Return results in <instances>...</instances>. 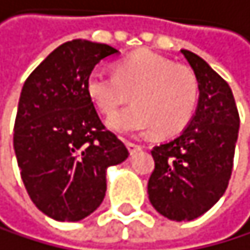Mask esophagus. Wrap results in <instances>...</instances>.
<instances>
[{"label": "esophagus", "mask_w": 250, "mask_h": 250, "mask_svg": "<svg viewBox=\"0 0 250 250\" xmlns=\"http://www.w3.org/2000/svg\"><path fill=\"white\" fill-rule=\"evenodd\" d=\"M126 146H128V149H129V152H131V154H136L137 151L142 149V146L137 145V144H134V142H126Z\"/></svg>", "instance_id": "34e87169"}]
</instances>
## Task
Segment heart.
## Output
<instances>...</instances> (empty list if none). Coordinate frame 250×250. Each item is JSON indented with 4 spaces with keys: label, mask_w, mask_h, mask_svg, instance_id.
Here are the masks:
<instances>
[{
    "label": "heart",
    "mask_w": 250,
    "mask_h": 250,
    "mask_svg": "<svg viewBox=\"0 0 250 250\" xmlns=\"http://www.w3.org/2000/svg\"><path fill=\"white\" fill-rule=\"evenodd\" d=\"M131 92L136 104L113 114L108 126L126 134L172 136L189 122L198 83L192 70L151 52L119 61L114 73L96 68L87 78V93L104 114L114 113Z\"/></svg>",
    "instance_id": "b5f03b06"
}]
</instances>
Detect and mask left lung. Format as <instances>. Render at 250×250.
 Masks as SVG:
<instances>
[{
    "mask_svg": "<svg viewBox=\"0 0 250 250\" xmlns=\"http://www.w3.org/2000/svg\"><path fill=\"white\" fill-rule=\"evenodd\" d=\"M198 82V105L183 133L154 146L148 197L156 211L189 222L209 211L228 188L240 116L228 82L200 56L182 50Z\"/></svg>",
    "mask_w": 250,
    "mask_h": 250,
    "instance_id": "1",
    "label": "left lung"
}]
</instances>
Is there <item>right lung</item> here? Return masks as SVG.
<instances>
[{
	"instance_id": "1",
	"label": "right lung",
	"mask_w": 250,
	"mask_h": 250,
	"mask_svg": "<svg viewBox=\"0 0 250 250\" xmlns=\"http://www.w3.org/2000/svg\"><path fill=\"white\" fill-rule=\"evenodd\" d=\"M116 53L111 45L73 39L24 82L15 154L32 202L58 222H79L94 212L105 197L106 168L129 154L105 128L87 93L94 65Z\"/></svg>"
}]
</instances>
